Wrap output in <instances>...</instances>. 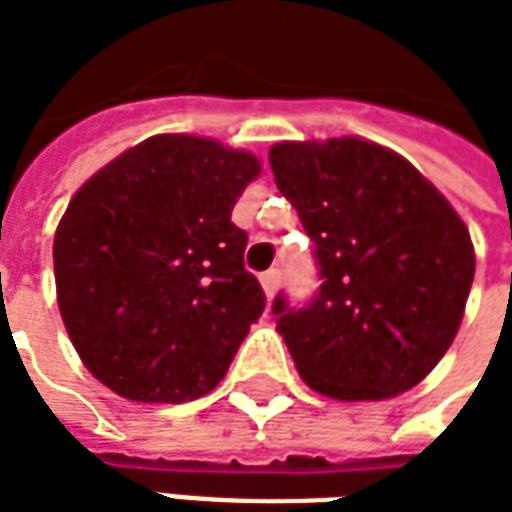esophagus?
Returning <instances> with one entry per match:
<instances>
[{
	"label": "esophagus",
	"instance_id": "1",
	"mask_svg": "<svg viewBox=\"0 0 512 512\" xmlns=\"http://www.w3.org/2000/svg\"><path fill=\"white\" fill-rule=\"evenodd\" d=\"M260 283H263L266 297H274V291H277V286H280V269H269V272L260 274Z\"/></svg>",
	"mask_w": 512,
	"mask_h": 512
}]
</instances>
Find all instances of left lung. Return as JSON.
I'll list each match as a JSON object with an SVG mask.
<instances>
[{
  "mask_svg": "<svg viewBox=\"0 0 512 512\" xmlns=\"http://www.w3.org/2000/svg\"><path fill=\"white\" fill-rule=\"evenodd\" d=\"M269 164L323 280L303 309L274 297L300 377L343 402L414 388L465 314L476 257L462 218L402 155L362 138L283 141Z\"/></svg>",
  "mask_w": 512,
  "mask_h": 512,
  "instance_id": "left-lung-1",
  "label": "left lung"
}]
</instances>
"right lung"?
<instances>
[{
  "label": "right lung",
  "instance_id": "1",
  "mask_svg": "<svg viewBox=\"0 0 512 512\" xmlns=\"http://www.w3.org/2000/svg\"><path fill=\"white\" fill-rule=\"evenodd\" d=\"M252 152L155 135L81 186L53 240L64 328L87 371L133 402L209 394L266 309L232 223Z\"/></svg>",
  "mask_w": 512,
  "mask_h": 512
}]
</instances>
